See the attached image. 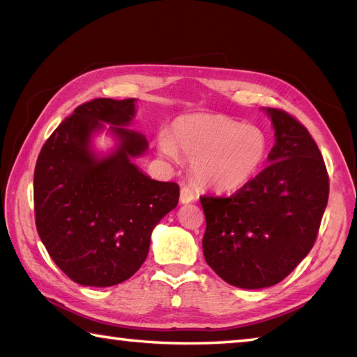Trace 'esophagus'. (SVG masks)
Returning a JSON list of instances; mask_svg holds the SVG:
<instances>
[{"mask_svg": "<svg viewBox=\"0 0 357 357\" xmlns=\"http://www.w3.org/2000/svg\"><path fill=\"white\" fill-rule=\"evenodd\" d=\"M179 199H181V202H183V204H188V202H192V201H195V199H196V195H195V192L192 190L190 187L184 185L183 188H181V196H179Z\"/></svg>", "mask_w": 357, "mask_h": 357, "instance_id": "obj_1", "label": "esophagus"}]
</instances>
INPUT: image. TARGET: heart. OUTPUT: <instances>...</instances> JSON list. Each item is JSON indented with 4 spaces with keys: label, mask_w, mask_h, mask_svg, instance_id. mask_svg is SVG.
<instances>
[{
    "label": "heart",
    "mask_w": 357,
    "mask_h": 357,
    "mask_svg": "<svg viewBox=\"0 0 357 357\" xmlns=\"http://www.w3.org/2000/svg\"><path fill=\"white\" fill-rule=\"evenodd\" d=\"M159 149L169 158L183 153L195 179L215 190H234L255 178L268 155V138L257 126L222 115H188L176 119L170 139Z\"/></svg>",
    "instance_id": "1"
}]
</instances>
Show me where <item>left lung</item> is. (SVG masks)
I'll return each mask as SVG.
<instances>
[{"label": "left lung", "mask_w": 357, "mask_h": 357, "mask_svg": "<svg viewBox=\"0 0 357 357\" xmlns=\"http://www.w3.org/2000/svg\"><path fill=\"white\" fill-rule=\"evenodd\" d=\"M276 144L268 165L231 196H201L206 262L239 288L271 287L313 248L328 202V173L312 135L290 113L267 109Z\"/></svg>", "instance_id": "left-lung-1"}]
</instances>
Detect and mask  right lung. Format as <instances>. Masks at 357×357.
I'll return each mask as SVG.
<instances>
[{
  "label": "right lung",
  "instance_id": "obj_1",
  "mask_svg": "<svg viewBox=\"0 0 357 357\" xmlns=\"http://www.w3.org/2000/svg\"><path fill=\"white\" fill-rule=\"evenodd\" d=\"M135 98H96L78 105L45 141L33 174L35 224L59 270L73 282L112 287L146 261L156 224L178 206L179 185L144 174L132 162L146 136L128 130ZM107 122L119 147L100 158L91 135Z\"/></svg>",
  "mask_w": 357,
  "mask_h": 357
}]
</instances>
